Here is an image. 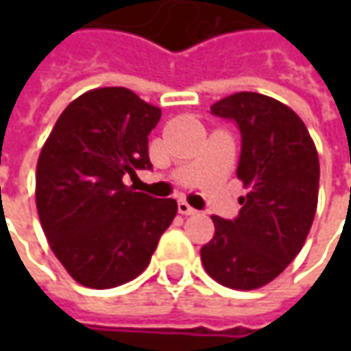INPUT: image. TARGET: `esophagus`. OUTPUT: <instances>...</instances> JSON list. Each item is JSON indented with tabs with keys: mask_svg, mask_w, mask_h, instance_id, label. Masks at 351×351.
<instances>
[{
	"mask_svg": "<svg viewBox=\"0 0 351 351\" xmlns=\"http://www.w3.org/2000/svg\"><path fill=\"white\" fill-rule=\"evenodd\" d=\"M178 210H180L182 215H197V209H193L187 201H180V203H178Z\"/></svg>",
	"mask_w": 351,
	"mask_h": 351,
	"instance_id": "esophagus-1",
	"label": "esophagus"
}]
</instances>
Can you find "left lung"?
Segmentation results:
<instances>
[{
    "label": "left lung",
    "instance_id": "1",
    "mask_svg": "<svg viewBox=\"0 0 351 351\" xmlns=\"http://www.w3.org/2000/svg\"><path fill=\"white\" fill-rule=\"evenodd\" d=\"M215 115L234 119L242 134L234 221L210 217L215 234L201 248L205 271L238 291L274 281L304 246L318 205L320 164L315 142L291 107L254 91L213 103Z\"/></svg>",
    "mask_w": 351,
    "mask_h": 351
}]
</instances>
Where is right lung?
<instances>
[{
  "instance_id": "right-lung-1",
  "label": "right lung",
  "mask_w": 351,
  "mask_h": 351,
  "mask_svg": "<svg viewBox=\"0 0 351 351\" xmlns=\"http://www.w3.org/2000/svg\"><path fill=\"white\" fill-rule=\"evenodd\" d=\"M162 109L127 88L89 89L58 117L36 162V210L48 246L84 287L111 289L148 267L178 203L132 191L150 168Z\"/></svg>"
}]
</instances>
